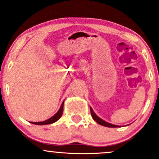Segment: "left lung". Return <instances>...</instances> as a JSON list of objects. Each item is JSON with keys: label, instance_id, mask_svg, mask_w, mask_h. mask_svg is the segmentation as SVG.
<instances>
[{"label": "left lung", "instance_id": "obj_1", "mask_svg": "<svg viewBox=\"0 0 159 159\" xmlns=\"http://www.w3.org/2000/svg\"><path fill=\"white\" fill-rule=\"evenodd\" d=\"M90 111H91V116H92L93 119L96 123H98L99 125H104V126H106V127H109V128H116V127H120L119 125H114V124H111L109 123H107L105 122V120H102L101 118H99L98 116L94 113V111H93L92 107H90Z\"/></svg>", "mask_w": 159, "mask_h": 159}]
</instances>
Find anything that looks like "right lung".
Returning a JSON list of instances; mask_svg holds the SVG:
<instances>
[{"mask_svg": "<svg viewBox=\"0 0 159 159\" xmlns=\"http://www.w3.org/2000/svg\"><path fill=\"white\" fill-rule=\"evenodd\" d=\"M63 103H64V102H63V103H62L59 111H58L57 112V114H54L52 117L49 118L48 120H45V121H43V122H30V123L33 124H35V125H48V124H52V123H55L56 121H57V120L61 117L62 114H63Z\"/></svg>", "mask_w": 159, "mask_h": 159, "instance_id": "right-lung-1", "label": "right lung"}]
</instances>
